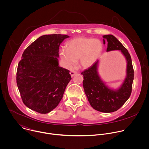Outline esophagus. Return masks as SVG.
Returning <instances> with one entry per match:
<instances>
[{
  "mask_svg": "<svg viewBox=\"0 0 149 149\" xmlns=\"http://www.w3.org/2000/svg\"><path fill=\"white\" fill-rule=\"evenodd\" d=\"M70 74L72 77H73L74 75L76 74V71H71L70 72Z\"/></svg>",
  "mask_w": 149,
  "mask_h": 149,
  "instance_id": "obj_1",
  "label": "esophagus"
}]
</instances>
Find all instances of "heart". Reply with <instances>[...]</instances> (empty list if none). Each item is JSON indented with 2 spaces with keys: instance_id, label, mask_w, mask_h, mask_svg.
<instances>
[{
  "instance_id": "1",
  "label": "heart",
  "mask_w": 149,
  "mask_h": 149,
  "mask_svg": "<svg viewBox=\"0 0 149 149\" xmlns=\"http://www.w3.org/2000/svg\"><path fill=\"white\" fill-rule=\"evenodd\" d=\"M66 49L61 52V56L69 68L73 67L79 59L84 68L91 67L99 58L103 49L100 40L87 37H79L67 43Z\"/></svg>"
}]
</instances>
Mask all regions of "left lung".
<instances>
[{"label": "left lung", "instance_id": "8db88e82", "mask_svg": "<svg viewBox=\"0 0 149 149\" xmlns=\"http://www.w3.org/2000/svg\"><path fill=\"white\" fill-rule=\"evenodd\" d=\"M104 44L108 42L107 51L119 50L127 61L126 77L121 87L113 90L109 88L100 79L97 67L98 60L81 73L83 75V88L91 106L95 110L109 113L117 111L129 98L132 89L134 70L130 55L124 46L112 35L103 36Z\"/></svg>", "mask_w": 149, "mask_h": 149}]
</instances>
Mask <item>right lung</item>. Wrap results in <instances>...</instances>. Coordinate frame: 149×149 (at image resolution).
<instances>
[{
	"label": "right lung",
	"instance_id": "obj_1",
	"mask_svg": "<svg viewBox=\"0 0 149 149\" xmlns=\"http://www.w3.org/2000/svg\"><path fill=\"white\" fill-rule=\"evenodd\" d=\"M69 36L44 35L24 51L18 64L16 81L23 103L40 113L55 108L72 79L70 71L59 66V49Z\"/></svg>",
	"mask_w": 149,
	"mask_h": 149
}]
</instances>
